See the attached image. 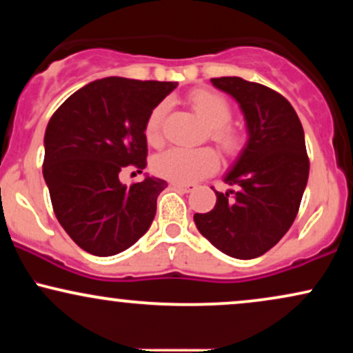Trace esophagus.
I'll list each match as a JSON object with an SVG mask.
<instances>
[{"mask_svg": "<svg viewBox=\"0 0 353 353\" xmlns=\"http://www.w3.org/2000/svg\"><path fill=\"white\" fill-rule=\"evenodd\" d=\"M172 185L176 189L182 190V192H192V190L196 189V185L194 184H179V182H172Z\"/></svg>", "mask_w": 353, "mask_h": 353, "instance_id": "34e87169", "label": "esophagus"}]
</instances>
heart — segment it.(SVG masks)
<instances>
[{
    "mask_svg": "<svg viewBox=\"0 0 353 353\" xmlns=\"http://www.w3.org/2000/svg\"><path fill=\"white\" fill-rule=\"evenodd\" d=\"M189 104L197 116L209 125L210 139L222 151L234 152L241 145V134L229 128L228 123L232 116L229 103L222 96L208 89H197L189 94ZM165 114V104L161 103L149 112L144 125V136L151 145H159L163 141L161 125ZM217 156L212 149H182L171 148L157 154L152 159V171L163 179L179 182V184H194L204 179L217 169Z\"/></svg>",
    "mask_w": 353,
    "mask_h": 353,
    "instance_id": "heart-1",
    "label": "heart"
}]
</instances>
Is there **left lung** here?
Instances as JSON below:
<instances>
[{"label": "left lung", "instance_id": "8db88e82", "mask_svg": "<svg viewBox=\"0 0 353 353\" xmlns=\"http://www.w3.org/2000/svg\"><path fill=\"white\" fill-rule=\"evenodd\" d=\"M210 83L236 99L247 143L224 176L236 192L216 190L214 209L194 214V222L221 252L247 261L272 249L294 224L309 179L305 136L292 104L279 92L237 76Z\"/></svg>", "mask_w": 353, "mask_h": 353}]
</instances>
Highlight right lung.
I'll return each mask as SVG.
<instances>
[{
    "instance_id": "1",
    "label": "right lung",
    "mask_w": 353,
    "mask_h": 353,
    "mask_svg": "<svg viewBox=\"0 0 353 353\" xmlns=\"http://www.w3.org/2000/svg\"><path fill=\"white\" fill-rule=\"evenodd\" d=\"M177 83L103 78L64 101L44 132L43 176L59 224L86 252L109 257L151 228L168 182L145 174L131 188L119 172L148 157L149 112Z\"/></svg>"
}]
</instances>
